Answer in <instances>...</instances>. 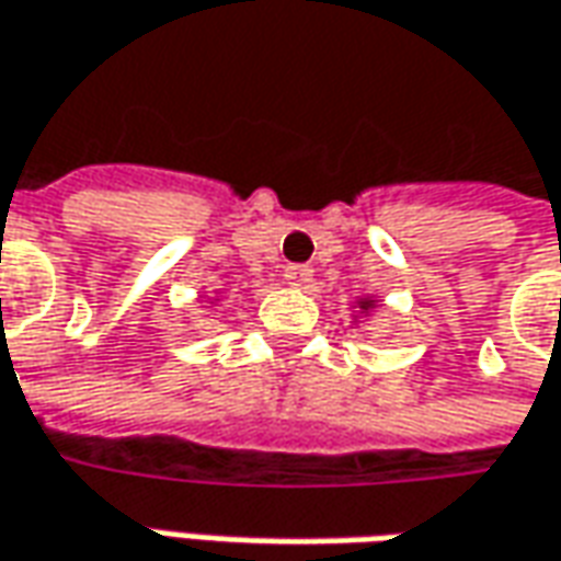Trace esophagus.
Returning <instances> with one entry per match:
<instances>
[{
	"mask_svg": "<svg viewBox=\"0 0 561 561\" xmlns=\"http://www.w3.org/2000/svg\"><path fill=\"white\" fill-rule=\"evenodd\" d=\"M310 279H313V270H310L307 263H288V266H285V282H288V285L307 288Z\"/></svg>",
	"mask_w": 561,
	"mask_h": 561,
	"instance_id": "obj_1",
	"label": "esophagus"
}]
</instances>
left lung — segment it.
I'll return each mask as SVG.
<instances>
[{
    "label": "left lung",
    "mask_w": 561,
    "mask_h": 561,
    "mask_svg": "<svg viewBox=\"0 0 561 561\" xmlns=\"http://www.w3.org/2000/svg\"><path fill=\"white\" fill-rule=\"evenodd\" d=\"M363 310H369V300H363Z\"/></svg>",
    "instance_id": "8db88e82"
}]
</instances>
